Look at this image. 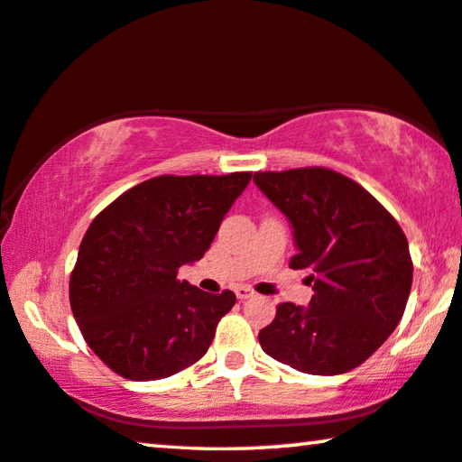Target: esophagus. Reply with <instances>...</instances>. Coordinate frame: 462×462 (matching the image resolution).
Masks as SVG:
<instances>
[{
	"label": "esophagus",
	"instance_id": "esophagus-1",
	"mask_svg": "<svg viewBox=\"0 0 462 462\" xmlns=\"http://www.w3.org/2000/svg\"><path fill=\"white\" fill-rule=\"evenodd\" d=\"M234 294H236V298L240 300V302H243V300L253 298V296H254V291H253L251 288H246V285H238V288L234 290Z\"/></svg>",
	"mask_w": 462,
	"mask_h": 462
}]
</instances>
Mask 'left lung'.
<instances>
[{
  "mask_svg": "<svg viewBox=\"0 0 462 462\" xmlns=\"http://www.w3.org/2000/svg\"><path fill=\"white\" fill-rule=\"evenodd\" d=\"M254 185L294 230L291 269H306L309 306L283 302L259 343L298 372L354 370L405 312L413 263L401 226L364 187L328 168L254 172Z\"/></svg>",
  "mask_w": 462,
  "mask_h": 462,
  "instance_id": "8db88e82",
  "label": "left lung"
}]
</instances>
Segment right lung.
Masks as SVG:
<instances>
[{"mask_svg":"<svg viewBox=\"0 0 462 462\" xmlns=\"http://www.w3.org/2000/svg\"><path fill=\"white\" fill-rule=\"evenodd\" d=\"M253 172L156 177L94 217L69 277V304L90 349L129 380L172 376L205 356L236 296L177 273L199 261Z\"/></svg>","mask_w":462,"mask_h":462,"instance_id":"right-lung-1","label":"right lung"}]
</instances>
